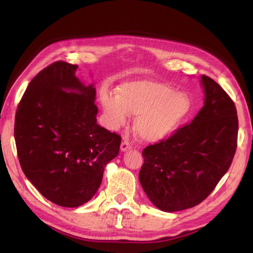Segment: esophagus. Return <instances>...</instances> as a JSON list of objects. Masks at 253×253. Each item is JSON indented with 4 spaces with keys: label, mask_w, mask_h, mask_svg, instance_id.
Here are the masks:
<instances>
[{
    "label": "esophagus",
    "mask_w": 253,
    "mask_h": 253,
    "mask_svg": "<svg viewBox=\"0 0 253 253\" xmlns=\"http://www.w3.org/2000/svg\"><path fill=\"white\" fill-rule=\"evenodd\" d=\"M132 148H133L132 143H131V142H128L127 140H125L124 142H122V143H121V147H120V149H121V151H122V152L128 151V150H131Z\"/></svg>",
    "instance_id": "34e87169"
}]
</instances>
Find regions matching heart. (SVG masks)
<instances>
[{"instance_id": "1", "label": "heart", "mask_w": 253, "mask_h": 253, "mask_svg": "<svg viewBox=\"0 0 253 253\" xmlns=\"http://www.w3.org/2000/svg\"><path fill=\"white\" fill-rule=\"evenodd\" d=\"M117 94L103 91L101 103L112 128L125 126L134 115L135 131L149 142L162 141L174 134L192 111V100L183 91L165 83L140 80L126 82Z\"/></svg>"}]
</instances>
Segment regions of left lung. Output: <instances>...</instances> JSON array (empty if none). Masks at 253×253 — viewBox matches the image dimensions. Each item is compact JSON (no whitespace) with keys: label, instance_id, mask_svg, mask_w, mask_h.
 <instances>
[{"label":"left lung","instance_id":"1","mask_svg":"<svg viewBox=\"0 0 253 253\" xmlns=\"http://www.w3.org/2000/svg\"><path fill=\"white\" fill-rule=\"evenodd\" d=\"M201 83L205 101L195 118L142 151L141 187L152 204L166 212L192 208L206 200L236 151L239 120L234 102L208 76L203 75Z\"/></svg>","mask_w":253,"mask_h":253}]
</instances>
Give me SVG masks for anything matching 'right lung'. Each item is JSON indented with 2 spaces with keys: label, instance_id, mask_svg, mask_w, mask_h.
Returning <instances> with one entry per match:
<instances>
[{
  "label": "right lung",
  "instance_id": "1",
  "mask_svg": "<svg viewBox=\"0 0 253 253\" xmlns=\"http://www.w3.org/2000/svg\"><path fill=\"white\" fill-rule=\"evenodd\" d=\"M78 65L57 61L29 82L14 120L23 172L48 201L75 208L101 185L121 137L97 124L96 89L76 77Z\"/></svg>",
  "mask_w": 253,
  "mask_h": 253
}]
</instances>
